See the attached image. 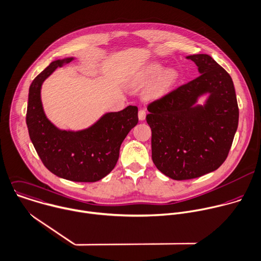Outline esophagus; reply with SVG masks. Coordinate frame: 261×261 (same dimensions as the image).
<instances>
[{"label":"esophagus","mask_w":261,"mask_h":261,"mask_svg":"<svg viewBox=\"0 0 261 261\" xmlns=\"http://www.w3.org/2000/svg\"><path fill=\"white\" fill-rule=\"evenodd\" d=\"M146 117V110L145 109H140L139 110V119L144 120Z\"/></svg>","instance_id":"1"}]
</instances>
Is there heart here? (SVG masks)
<instances>
[{
    "instance_id": "b5f03b06",
    "label": "heart",
    "mask_w": 261,
    "mask_h": 261,
    "mask_svg": "<svg viewBox=\"0 0 261 261\" xmlns=\"http://www.w3.org/2000/svg\"><path fill=\"white\" fill-rule=\"evenodd\" d=\"M163 70V67L160 64H154L150 66L144 73L143 78L150 80L158 76ZM177 80V73L173 69H168L164 71L160 77L155 80V82L149 87L146 91L147 98H156L165 94L170 87L174 85Z\"/></svg>"
}]
</instances>
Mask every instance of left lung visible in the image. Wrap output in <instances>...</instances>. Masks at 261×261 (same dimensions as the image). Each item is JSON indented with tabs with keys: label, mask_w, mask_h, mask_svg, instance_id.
Here are the masks:
<instances>
[{
	"label": "left lung",
	"mask_w": 261,
	"mask_h": 261,
	"mask_svg": "<svg viewBox=\"0 0 261 261\" xmlns=\"http://www.w3.org/2000/svg\"><path fill=\"white\" fill-rule=\"evenodd\" d=\"M200 75L151 101L152 161L174 180L198 178L217 170L226 160L239 123V107L229 74L210 56L187 57ZM207 92L206 105L194 107Z\"/></svg>",
	"instance_id": "8db88e82"
}]
</instances>
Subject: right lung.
<instances>
[{
	"label": "right lung",
	"mask_w": 261,
	"mask_h": 261,
	"mask_svg": "<svg viewBox=\"0 0 261 261\" xmlns=\"http://www.w3.org/2000/svg\"><path fill=\"white\" fill-rule=\"evenodd\" d=\"M72 60L52 62L33 80L29 90L27 125L39 158L52 174L74 182H96L116 166L121 143L139 121L138 108L128 106L122 111L107 113L81 132L58 129L43 111L41 86L57 68Z\"/></svg>",
	"instance_id": "1"
}]
</instances>
